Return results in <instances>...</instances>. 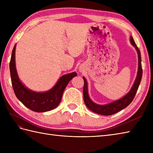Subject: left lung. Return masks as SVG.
Masks as SVG:
<instances>
[{
	"label": "left lung",
	"mask_w": 153,
	"mask_h": 153,
	"mask_svg": "<svg viewBox=\"0 0 153 153\" xmlns=\"http://www.w3.org/2000/svg\"><path fill=\"white\" fill-rule=\"evenodd\" d=\"M130 42L133 46L135 47L138 54V71L137 77H136L135 82L134 83V85H133L131 90L129 91V92L128 94H126L124 97H122V99L117 100L116 101H114L109 104H107V105H97V104L93 102L89 97L88 87H87V80L85 77H83V79L84 80V86L83 89L84 102H85V104L87 108L90 110H91L93 112L105 116L112 115L118 112L123 108H125L126 107L128 106L129 104L132 102V100H134L142 78L143 70L141 66L140 51H139V49L137 48V45L135 43L134 39H133L131 36L130 37Z\"/></svg>",
	"instance_id": "8db88e82"
}]
</instances>
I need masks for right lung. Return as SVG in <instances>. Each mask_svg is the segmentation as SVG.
Here are the masks:
<instances>
[{"label":"right lung","instance_id":"add662e5","mask_svg":"<svg viewBox=\"0 0 153 153\" xmlns=\"http://www.w3.org/2000/svg\"><path fill=\"white\" fill-rule=\"evenodd\" d=\"M16 45L12 50L10 71L12 85L16 97L24 105L37 112H44L56 108L59 105L64 91L70 81L77 76L76 72L68 74L62 76L53 88L46 92H35L27 88L19 80L15 63Z\"/></svg>","mask_w":153,"mask_h":153}]
</instances>
